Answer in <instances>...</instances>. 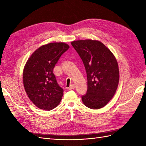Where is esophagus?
I'll return each mask as SVG.
<instances>
[{"label":"esophagus","mask_w":146,"mask_h":146,"mask_svg":"<svg viewBox=\"0 0 146 146\" xmlns=\"http://www.w3.org/2000/svg\"><path fill=\"white\" fill-rule=\"evenodd\" d=\"M75 88H76V85H75L74 84H72V85H70V87L69 88V90H73Z\"/></svg>","instance_id":"obj_1"}]
</instances>
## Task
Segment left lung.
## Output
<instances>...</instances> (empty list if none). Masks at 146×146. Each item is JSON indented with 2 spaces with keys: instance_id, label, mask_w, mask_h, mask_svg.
<instances>
[{
  "instance_id": "obj_1",
  "label": "left lung",
  "mask_w": 146,
  "mask_h": 146,
  "mask_svg": "<svg viewBox=\"0 0 146 146\" xmlns=\"http://www.w3.org/2000/svg\"><path fill=\"white\" fill-rule=\"evenodd\" d=\"M85 65L88 91L83 104L93 110L102 108L113 98L118 86L119 70L115 56L104 44L87 39L71 42Z\"/></svg>"
}]
</instances>
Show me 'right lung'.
<instances>
[{
	"label": "right lung",
	"mask_w": 146,
	"mask_h": 146,
	"mask_svg": "<svg viewBox=\"0 0 146 146\" xmlns=\"http://www.w3.org/2000/svg\"><path fill=\"white\" fill-rule=\"evenodd\" d=\"M69 48L64 42L48 43L38 48L26 62L23 76L24 89L38 108L49 111L60 104L63 90L57 83L53 69Z\"/></svg>",
	"instance_id": "add662e5"
}]
</instances>
